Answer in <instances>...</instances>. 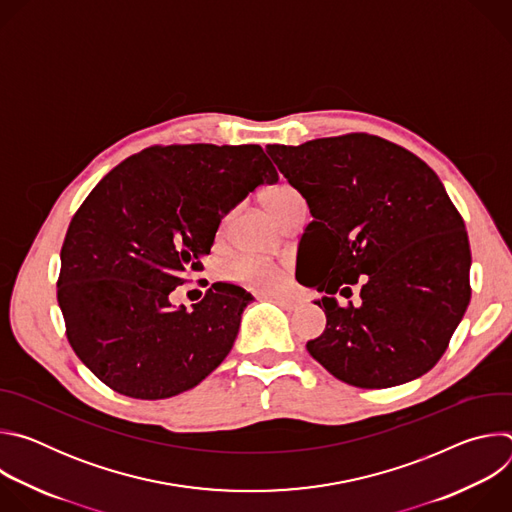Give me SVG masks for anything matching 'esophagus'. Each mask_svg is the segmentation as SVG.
Returning <instances> with one entry per match:
<instances>
[{
    "instance_id": "esophagus-1",
    "label": "esophagus",
    "mask_w": 512,
    "mask_h": 512,
    "mask_svg": "<svg viewBox=\"0 0 512 512\" xmlns=\"http://www.w3.org/2000/svg\"><path fill=\"white\" fill-rule=\"evenodd\" d=\"M273 300L279 304V306H283L285 310H294L298 304L291 300V298H283V296H273Z\"/></svg>"
}]
</instances>
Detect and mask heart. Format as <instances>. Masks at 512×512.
I'll return each mask as SVG.
<instances>
[{"mask_svg": "<svg viewBox=\"0 0 512 512\" xmlns=\"http://www.w3.org/2000/svg\"><path fill=\"white\" fill-rule=\"evenodd\" d=\"M298 200H302L300 192L289 184H277L263 192V202L275 218H279L291 204H296ZM227 275L239 283H245L255 289H263V291L277 289L285 281L283 265L261 259L257 255H243L235 259L227 267Z\"/></svg>", "mask_w": 512, "mask_h": 512, "instance_id": "1", "label": "heart"}]
</instances>
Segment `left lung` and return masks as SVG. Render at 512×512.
<instances>
[{"label": "left lung", "instance_id": "8db88e82", "mask_svg": "<svg viewBox=\"0 0 512 512\" xmlns=\"http://www.w3.org/2000/svg\"><path fill=\"white\" fill-rule=\"evenodd\" d=\"M267 154L308 202L302 283L324 332L308 352L338 381L389 389L435 367L470 304V243L464 218L437 174L401 145L346 133ZM361 300L338 307V290Z\"/></svg>", "mask_w": 512, "mask_h": 512}]
</instances>
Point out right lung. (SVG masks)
<instances>
[{
	"mask_svg": "<svg viewBox=\"0 0 512 512\" xmlns=\"http://www.w3.org/2000/svg\"><path fill=\"white\" fill-rule=\"evenodd\" d=\"M277 170L261 145H152L113 168L68 225L58 275L66 338L109 389L168 399L196 387L231 352L243 287L214 283L172 308L202 269L223 216Z\"/></svg>",
	"mask_w": 512,
	"mask_h": 512,
	"instance_id": "obj_1",
	"label": "right lung"
}]
</instances>
